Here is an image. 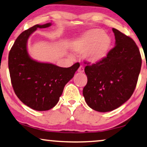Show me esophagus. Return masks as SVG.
Returning <instances> with one entry per match:
<instances>
[{"label":"esophagus","instance_id":"obj_1","mask_svg":"<svg viewBox=\"0 0 147 147\" xmlns=\"http://www.w3.org/2000/svg\"><path fill=\"white\" fill-rule=\"evenodd\" d=\"M78 71L79 72V73H80V74H81V73H84V67L82 65H80V67L78 68Z\"/></svg>","mask_w":147,"mask_h":147}]
</instances>
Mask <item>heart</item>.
Here are the masks:
<instances>
[{
	"mask_svg": "<svg viewBox=\"0 0 147 147\" xmlns=\"http://www.w3.org/2000/svg\"><path fill=\"white\" fill-rule=\"evenodd\" d=\"M112 45L109 35L102 29H91L71 42L70 47L76 53H84V57L90 63H96L107 57Z\"/></svg>",
	"mask_w": 147,
	"mask_h": 147,
	"instance_id": "b5f03b06",
	"label": "heart"
}]
</instances>
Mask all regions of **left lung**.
Listing matches in <instances>:
<instances>
[{"label": "left lung", "instance_id": "1", "mask_svg": "<svg viewBox=\"0 0 147 147\" xmlns=\"http://www.w3.org/2000/svg\"><path fill=\"white\" fill-rule=\"evenodd\" d=\"M115 47L98 63L86 66L87 84L83 89L86 103L96 111L115 110L133 94L141 68L140 51L133 40L112 29Z\"/></svg>", "mask_w": 147, "mask_h": 147}]
</instances>
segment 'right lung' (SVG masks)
Wrapping results in <instances>:
<instances>
[{"instance_id": "add662e5", "label": "right lung", "mask_w": 147, "mask_h": 147, "mask_svg": "<svg viewBox=\"0 0 147 147\" xmlns=\"http://www.w3.org/2000/svg\"><path fill=\"white\" fill-rule=\"evenodd\" d=\"M51 25L50 23L36 25L23 31L9 55L10 77L15 94L23 104L37 111L50 110L57 104L65 84L80 67L76 63L69 67H61L30 57L27 49L30 35L38 28Z\"/></svg>"}]
</instances>
